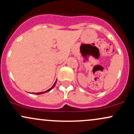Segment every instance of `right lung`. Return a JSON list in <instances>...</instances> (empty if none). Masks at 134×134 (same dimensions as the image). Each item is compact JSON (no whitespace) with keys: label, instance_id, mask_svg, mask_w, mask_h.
Returning a JSON list of instances; mask_svg holds the SVG:
<instances>
[{"label":"right lung","instance_id":"1","mask_svg":"<svg viewBox=\"0 0 134 134\" xmlns=\"http://www.w3.org/2000/svg\"><path fill=\"white\" fill-rule=\"evenodd\" d=\"M56 83H57V81H55V83H54V85H53V86H52V87H51V88H49V90H48L45 91V92H39V93H35V94H37V95H41V94L44 93H46V92H49V91L51 90H52L53 88V87H54V86H55V85Z\"/></svg>","mask_w":134,"mask_h":134}]
</instances>
